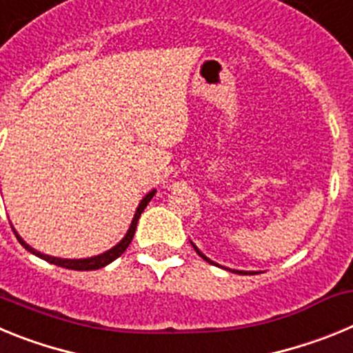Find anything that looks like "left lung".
I'll return each instance as SVG.
<instances>
[{
  "mask_svg": "<svg viewBox=\"0 0 353 353\" xmlns=\"http://www.w3.org/2000/svg\"><path fill=\"white\" fill-rule=\"evenodd\" d=\"M191 244H192V242H191ZM192 248H194V251L198 252L199 256L203 258L205 261H208V263H212V265H217V267H221L219 263H215V261H212L210 258H207V256H205L203 252H201V251H199L198 248H196V244H192ZM224 269H226V270H230V272H235V274H244V276H245V274H258V272H254V270H235V269H228V267H224Z\"/></svg>",
  "mask_w": 353,
  "mask_h": 353,
  "instance_id": "obj_1",
  "label": "left lung"
}]
</instances>
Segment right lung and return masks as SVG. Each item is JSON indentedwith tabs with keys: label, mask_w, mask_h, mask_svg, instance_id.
Listing matches in <instances>:
<instances>
[{
	"label": "right lung",
	"mask_w": 353,
	"mask_h": 353,
	"mask_svg": "<svg viewBox=\"0 0 353 353\" xmlns=\"http://www.w3.org/2000/svg\"><path fill=\"white\" fill-rule=\"evenodd\" d=\"M155 192H157V191H155V189H152V191H150L148 194H146L145 198L141 199V201H139L138 208H136V214H134L132 221H130V226H129V230H127L125 236H123V239H121L117 245H113V248L108 249V251L101 252V254H97V256L74 258V260H70V258L49 256V254H43V252H40V251H37V249L31 248L30 244H26V242L23 240V236L15 232V228H14V233H15V236H17V240L21 242V245H23L24 249H28L31 254H35V256H39V258H42V260L49 261V263L58 265V267H63V269H70V270H97V269H102V267H105V265H109L111 261L117 260L118 256H121V254L125 252V249L129 248V244L132 242L134 233H136V226H138L139 217H141V212L145 210L146 205L150 203V199L154 198Z\"/></svg>",
	"instance_id": "obj_1"
}]
</instances>
